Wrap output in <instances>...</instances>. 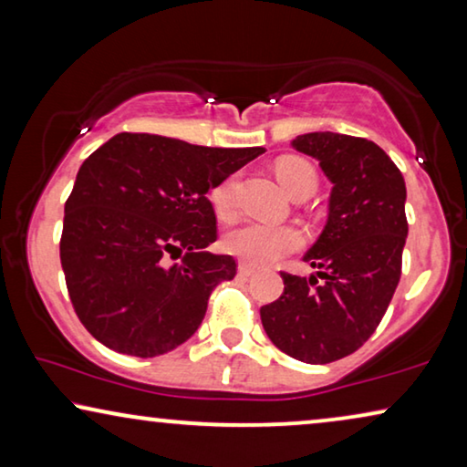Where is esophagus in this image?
Listing matches in <instances>:
<instances>
[{"instance_id":"1","label":"esophagus","mask_w":467,"mask_h":467,"mask_svg":"<svg viewBox=\"0 0 467 467\" xmlns=\"http://www.w3.org/2000/svg\"><path fill=\"white\" fill-rule=\"evenodd\" d=\"M254 273H255V266L247 265V262H241V265H239V275H241V277H252Z\"/></svg>"}]
</instances>
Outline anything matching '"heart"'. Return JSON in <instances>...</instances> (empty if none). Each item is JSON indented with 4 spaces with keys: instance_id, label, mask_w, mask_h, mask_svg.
<instances>
[{
    "instance_id": "heart-1",
    "label": "heart",
    "mask_w": 467,
    "mask_h": 467,
    "mask_svg": "<svg viewBox=\"0 0 467 467\" xmlns=\"http://www.w3.org/2000/svg\"><path fill=\"white\" fill-rule=\"evenodd\" d=\"M277 180L287 194L298 192L305 186H317V173L311 162L285 156L275 165ZM234 182L226 180L212 190V205L220 220L231 222L234 218ZM302 245V234L294 226H275V224H252L239 226L224 236V249L231 255L249 265H271L281 255L296 252Z\"/></svg>"
}]
</instances>
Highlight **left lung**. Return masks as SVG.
I'll list each match as a JSON object with an SVG mask.
<instances>
[{
	"mask_svg": "<svg viewBox=\"0 0 467 467\" xmlns=\"http://www.w3.org/2000/svg\"><path fill=\"white\" fill-rule=\"evenodd\" d=\"M332 182L327 222L305 262L324 282L281 273L284 294L260 308L275 347L306 364H330L358 351L389 306L402 275L409 234L406 183L374 141L306 133L292 141Z\"/></svg>",
	"mask_w": 467,
	"mask_h": 467,
	"instance_id": "8db88e82",
	"label": "left lung"
}]
</instances>
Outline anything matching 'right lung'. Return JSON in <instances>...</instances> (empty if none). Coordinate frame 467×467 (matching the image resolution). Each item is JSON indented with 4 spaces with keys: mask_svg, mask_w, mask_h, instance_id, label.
I'll return each mask as SVG.
<instances>
[{
    "mask_svg": "<svg viewBox=\"0 0 467 467\" xmlns=\"http://www.w3.org/2000/svg\"><path fill=\"white\" fill-rule=\"evenodd\" d=\"M265 148H207L118 133L82 162L65 202L61 266L82 326L124 356L156 358L199 330L233 255L207 192Z\"/></svg>",
    "mask_w": 467,
    "mask_h": 467,
    "instance_id": "add662e5",
    "label": "right lung"
}]
</instances>
